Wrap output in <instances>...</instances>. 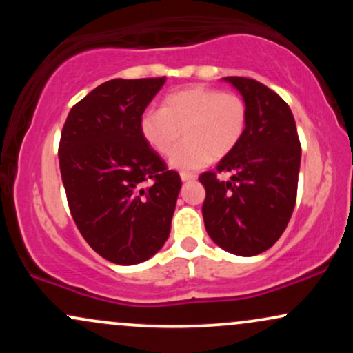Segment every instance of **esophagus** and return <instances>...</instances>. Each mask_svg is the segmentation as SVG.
I'll list each match as a JSON object with an SVG mask.
<instances>
[{"label": "esophagus", "mask_w": 353, "mask_h": 353, "mask_svg": "<svg viewBox=\"0 0 353 353\" xmlns=\"http://www.w3.org/2000/svg\"><path fill=\"white\" fill-rule=\"evenodd\" d=\"M196 174H189V172H181V179L182 182H189V181H196Z\"/></svg>", "instance_id": "esophagus-1"}]
</instances>
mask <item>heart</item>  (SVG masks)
I'll use <instances>...</instances> for the list:
<instances>
[{
	"label": "heart",
	"mask_w": 353,
	"mask_h": 353,
	"mask_svg": "<svg viewBox=\"0 0 353 353\" xmlns=\"http://www.w3.org/2000/svg\"><path fill=\"white\" fill-rule=\"evenodd\" d=\"M247 123L249 111L241 96L194 84L165 96L161 109H145L139 129L161 156L172 152L184 132L186 141L171 156V168L188 172L232 152L245 134Z\"/></svg>",
	"instance_id": "1"
}]
</instances>
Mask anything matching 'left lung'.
<instances>
[{
  "label": "left lung",
  "mask_w": 353,
  "mask_h": 353,
  "mask_svg": "<svg viewBox=\"0 0 353 353\" xmlns=\"http://www.w3.org/2000/svg\"><path fill=\"white\" fill-rule=\"evenodd\" d=\"M249 111L247 131L214 171L202 172L205 230L230 254L270 249L289 224L297 199L301 141L289 104L262 83L228 76ZM231 174L229 181L219 173Z\"/></svg>",
  "instance_id": "1"
}]
</instances>
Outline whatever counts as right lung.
Listing matches in <instances>:
<instances>
[{
	"label": "right lung",
	"mask_w": 353,
	"mask_h": 353,
	"mask_svg": "<svg viewBox=\"0 0 353 353\" xmlns=\"http://www.w3.org/2000/svg\"><path fill=\"white\" fill-rule=\"evenodd\" d=\"M164 83V76L106 81L71 108L61 131L71 216L91 249L112 264L148 261L171 232L181 177L139 129Z\"/></svg>",
	"instance_id": "obj_1"
}]
</instances>
